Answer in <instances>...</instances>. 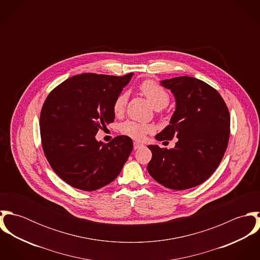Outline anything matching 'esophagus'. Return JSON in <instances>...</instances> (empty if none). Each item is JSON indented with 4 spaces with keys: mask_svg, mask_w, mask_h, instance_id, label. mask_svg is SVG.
Returning <instances> with one entry per match:
<instances>
[{
    "mask_svg": "<svg viewBox=\"0 0 260 260\" xmlns=\"http://www.w3.org/2000/svg\"><path fill=\"white\" fill-rule=\"evenodd\" d=\"M134 150H137V149L140 148V147H143V144L142 143H139V142H134Z\"/></svg>",
    "mask_w": 260,
    "mask_h": 260,
    "instance_id": "obj_1",
    "label": "esophagus"
}]
</instances>
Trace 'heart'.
<instances>
[{"instance_id":"1","label":"heart","mask_w":260,"mask_h":260,"mask_svg":"<svg viewBox=\"0 0 260 260\" xmlns=\"http://www.w3.org/2000/svg\"><path fill=\"white\" fill-rule=\"evenodd\" d=\"M140 90L143 93V95L147 98L150 104L156 110L163 109L168 105L170 100L169 94L163 87H161L157 83L151 80H147L140 85ZM128 95L126 93H121L116 98L113 105V110L116 115H121L125 110ZM120 130L124 135L129 136L136 140H140L144 138L147 133L153 130V126L136 121H126L121 125Z\"/></svg>"}]
</instances>
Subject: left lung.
<instances>
[{
	"label": "left lung",
	"instance_id": "obj_1",
	"mask_svg": "<svg viewBox=\"0 0 260 260\" xmlns=\"http://www.w3.org/2000/svg\"><path fill=\"white\" fill-rule=\"evenodd\" d=\"M175 97L169 125L155 138H177L173 149L149 145V174L161 185L184 190L200 185L216 170L227 148L230 115L220 94L193 77H176L160 83Z\"/></svg>",
	"mask_w": 260,
	"mask_h": 260
}]
</instances>
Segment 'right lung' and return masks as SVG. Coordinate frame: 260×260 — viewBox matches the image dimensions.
<instances>
[{"label":"right lung","instance_id":"1","mask_svg":"<svg viewBox=\"0 0 260 260\" xmlns=\"http://www.w3.org/2000/svg\"><path fill=\"white\" fill-rule=\"evenodd\" d=\"M132 76L76 75L48 95L40 115L42 146L52 169L69 185L94 191L120 174L132 139L122 135L104 144L95 136L114 121V102Z\"/></svg>","mask_w":260,"mask_h":260}]
</instances>
